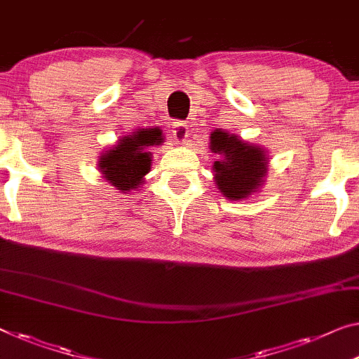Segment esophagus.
Segmentation results:
<instances>
[{
  "label": "esophagus",
  "mask_w": 359,
  "mask_h": 359,
  "mask_svg": "<svg viewBox=\"0 0 359 359\" xmlns=\"http://www.w3.org/2000/svg\"><path fill=\"white\" fill-rule=\"evenodd\" d=\"M172 133L176 141L184 142L187 140V136H189V125L186 122H175L172 126Z\"/></svg>",
  "instance_id": "obj_1"
}]
</instances>
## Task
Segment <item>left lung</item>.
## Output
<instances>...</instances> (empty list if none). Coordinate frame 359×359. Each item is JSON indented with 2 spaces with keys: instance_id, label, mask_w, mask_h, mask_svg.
Masks as SVG:
<instances>
[{
  "instance_id": "8db88e82",
  "label": "left lung",
  "mask_w": 359,
  "mask_h": 359,
  "mask_svg": "<svg viewBox=\"0 0 359 359\" xmlns=\"http://www.w3.org/2000/svg\"><path fill=\"white\" fill-rule=\"evenodd\" d=\"M212 152L223 158L213 163L215 184L231 201H241L257 192L268 172V157L264 149L242 141L224 130L210 135Z\"/></svg>"
}]
</instances>
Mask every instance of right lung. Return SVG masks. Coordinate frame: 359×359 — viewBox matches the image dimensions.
<instances>
[{
	"mask_svg": "<svg viewBox=\"0 0 359 359\" xmlns=\"http://www.w3.org/2000/svg\"><path fill=\"white\" fill-rule=\"evenodd\" d=\"M163 142L158 128H140L120 137L117 144L99 158V170L110 184L120 192H130L140 187L151 170L152 154L149 147Z\"/></svg>",
	"mask_w": 359,
	"mask_h": 359,
	"instance_id": "obj_1",
	"label": "right lung"
}]
</instances>
